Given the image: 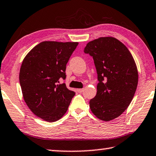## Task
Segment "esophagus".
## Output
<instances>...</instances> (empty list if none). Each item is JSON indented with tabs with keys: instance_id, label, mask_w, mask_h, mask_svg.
<instances>
[{
	"instance_id": "obj_1",
	"label": "esophagus",
	"mask_w": 156,
	"mask_h": 156,
	"mask_svg": "<svg viewBox=\"0 0 156 156\" xmlns=\"http://www.w3.org/2000/svg\"><path fill=\"white\" fill-rule=\"evenodd\" d=\"M84 90V89H77V91L78 93H82Z\"/></svg>"
}]
</instances>
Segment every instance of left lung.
I'll return each instance as SVG.
<instances>
[{"label": "left lung", "instance_id": "1", "mask_svg": "<svg viewBox=\"0 0 156 156\" xmlns=\"http://www.w3.org/2000/svg\"><path fill=\"white\" fill-rule=\"evenodd\" d=\"M84 52L93 58L98 75L90 109L99 119L109 122L122 115L133 100L138 83L137 66L127 47L112 37L90 41Z\"/></svg>", "mask_w": 156, "mask_h": 156}]
</instances>
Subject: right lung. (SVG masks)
Here are the masks:
<instances>
[{"instance_id": "1", "label": "right lung", "mask_w": 156, "mask_h": 156, "mask_svg": "<svg viewBox=\"0 0 156 156\" xmlns=\"http://www.w3.org/2000/svg\"><path fill=\"white\" fill-rule=\"evenodd\" d=\"M78 42L42 41L23 59L19 82L23 99L32 112L48 122L60 119L68 110L75 92L65 83L66 66Z\"/></svg>"}]
</instances>
